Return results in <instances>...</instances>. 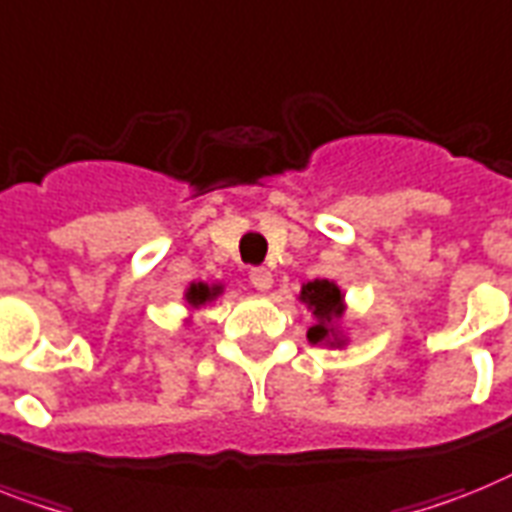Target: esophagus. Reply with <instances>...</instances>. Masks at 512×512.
<instances>
[{
	"instance_id": "obj_1",
	"label": "esophagus",
	"mask_w": 512,
	"mask_h": 512,
	"mask_svg": "<svg viewBox=\"0 0 512 512\" xmlns=\"http://www.w3.org/2000/svg\"><path fill=\"white\" fill-rule=\"evenodd\" d=\"M249 284L260 292H268L270 284H273V273L268 268H252L249 270Z\"/></svg>"
}]
</instances>
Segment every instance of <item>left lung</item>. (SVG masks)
I'll return each mask as SVG.
<instances>
[{
  "mask_svg": "<svg viewBox=\"0 0 512 512\" xmlns=\"http://www.w3.org/2000/svg\"><path fill=\"white\" fill-rule=\"evenodd\" d=\"M302 302H307V307L313 310L315 315V326L307 328V339L313 344H321L326 339L334 336V326L331 323L336 318H342L344 313V294L339 292V286L334 281H328V278H315V281H307L302 286V294H299ZM331 344L336 347H342V339H334Z\"/></svg>",
  "mask_w": 512,
  "mask_h": 512,
  "instance_id": "obj_1",
  "label": "left lung"
}]
</instances>
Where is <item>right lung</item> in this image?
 I'll return each instance as SVG.
<instances>
[{
    "label": "right lung",
    "instance_id": "obj_1",
    "mask_svg": "<svg viewBox=\"0 0 512 512\" xmlns=\"http://www.w3.org/2000/svg\"><path fill=\"white\" fill-rule=\"evenodd\" d=\"M223 292V286H207V284H191L189 292H186V302H189L191 307H199L205 305V302H210V299H215L218 294Z\"/></svg>",
    "mask_w": 512,
    "mask_h": 512
}]
</instances>
